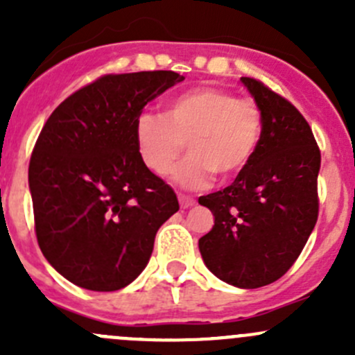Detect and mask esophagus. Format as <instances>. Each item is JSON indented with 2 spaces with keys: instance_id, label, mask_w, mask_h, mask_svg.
Wrapping results in <instances>:
<instances>
[{
  "instance_id": "34e87169",
  "label": "esophagus",
  "mask_w": 355,
  "mask_h": 355,
  "mask_svg": "<svg viewBox=\"0 0 355 355\" xmlns=\"http://www.w3.org/2000/svg\"><path fill=\"white\" fill-rule=\"evenodd\" d=\"M178 202H180V206L184 207V209H187V207L194 206L196 199L192 198V196H187V194H178Z\"/></svg>"
}]
</instances>
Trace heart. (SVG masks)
I'll list each match as a JSON object with an SVG mask.
<instances>
[{"mask_svg": "<svg viewBox=\"0 0 355 355\" xmlns=\"http://www.w3.org/2000/svg\"><path fill=\"white\" fill-rule=\"evenodd\" d=\"M264 116L252 98H237L220 87H199L170 99L161 114L144 113L135 123L141 159L156 175H166L180 153L189 156L171 178L185 189H202L213 175L228 180L250 163L261 144Z\"/></svg>", "mask_w": 355, "mask_h": 355, "instance_id": "obj_1", "label": "heart"}]
</instances>
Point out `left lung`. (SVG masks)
Wrapping results in <instances>:
<instances>
[{
	"label": "left lung",
	"instance_id": "8db88e82",
	"mask_svg": "<svg viewBox=\"0 0 355 355\" xmlns=\"http://www.w3.org/2000/svg\"><path fill=\"white\" fill-rule=\"evenodd\" d=\"M241 80L263 110V139L234 184L199 198L214 216L199 250L220 280L257 288L287 273L316 225L321 153L288 99L257 78Z\"/></svg>",
	"mask_w": 355,
	"mask_h": 355
}]
</instances>
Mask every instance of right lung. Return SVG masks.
I'll return each instance as SVG.
<instances>
[{"label":"right lung","mask_w":355,"mask_h":355,"mask_svg":"<svg viewBox=\"0 0 355 355\" xmlns=\"http://www.w3.org/2000/svg\"><path fill=\"white\" fill-rule=\"evenodd\" d=\"M184 80L171 70L108 73L70 94L42 127L28 187L37 244L71 284L127 287L178 211L173 189L141 159L135 123L149 101Z\"/></svg>","instance_id":"obj_1"}]
</instances>
